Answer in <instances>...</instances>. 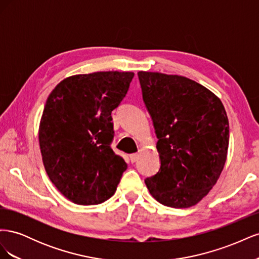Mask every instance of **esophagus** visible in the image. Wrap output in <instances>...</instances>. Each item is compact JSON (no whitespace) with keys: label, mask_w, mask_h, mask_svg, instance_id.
I'll use <instances>...</instances> for the list:
<instances>
[{"label":"esophagus","mask_w":259,"mask_h":259,"mask_svg":"<svg viewBox=\"0 0 259 259\" xmlns=\"http://www.w3.org/2000/svg\"><path fill=\"white\" fill-rule=\"evenodd\" d=\"M139 158V154L138 153H133L130 155V159H131V162L132 163H135Z\"/></svg>","instance_id":"esophagus-1"}]
</instances>
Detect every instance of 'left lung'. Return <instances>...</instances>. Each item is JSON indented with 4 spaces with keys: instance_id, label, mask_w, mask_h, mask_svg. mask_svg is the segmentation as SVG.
<instances>
[{
    "instance_id": "obj_1",
    "label": "left lung",
    "mask_w": 259,
    "mask_h": 259,
    "mask_svg": "<svg viewBox=\"0 0 259 259\" xmlns=\"http://www.w3.org/2000/svg\"><path fill=\"white\" fill-rule=\"evenodd\" d=\"M143 99L158 137L161 166L146 178L161 204L187 208L217 183L229 145V121L214 93L182 75L139 71Z\"/></svg>"
}]
</instances>
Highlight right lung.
<instances>
[{
  "mask_svg": "<svg viewBox=\"0 0 259 259\" xmlns=\"http://www.w3.org/2000/svg\"><path fill=\"white\" fill-rule=\"evenodd\" d=\"M133 72L69 76L46 100L38 143L46 173L75 204L110 199L127 164L113 152L111 112L126 95Z\"/></svg>",
  "mask_w": 259,
  "mask_h": 259,
  "instance_id": "1",
  "label": "right lung"
}]
</instances>
